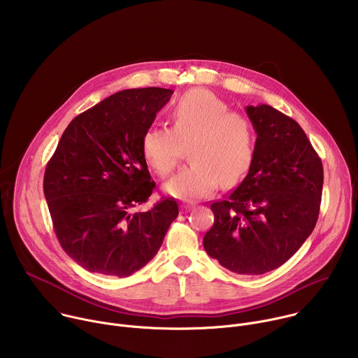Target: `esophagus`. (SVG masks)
<instances>
[{"mask_svg":"<svg viewBox=\"0 0 358 358\" xmlns=\"http://www.w3.org/2000/svg\"><path fill=\"white\" fill-rule=\"evenodd\" d=\"M192 208V203H189V202H184L182 206H181V210L182 211H189Z\"/></svg>","mask_w":358,"mask_h":358,"instance_id":"34e87169","label":"esophagus"}]
</instances>
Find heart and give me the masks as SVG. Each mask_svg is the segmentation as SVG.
Instances as JSON below:
<instances>
[{"label":"heart","instance_id":"1","mask_svg":"<svg viewBox=\"0 0 358 358\" xmlns=\"http://www.w3.org/2000/svg\"><path fill=\"white\" fill-rule=\"evenodd\" d=\"M173 129L148 127L141 138L143 156L160 177L176 169L184 145L191 164L178 171L164 189L171 196L194 201L210 195L222 182L238 184L255 152V130L248 116L229 112L222 99L206 89L184 93L171 108Z\"/></svg>","mask_w":358,"mask_h":358}]
</instances>
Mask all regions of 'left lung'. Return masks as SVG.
Listing matches in <instances>:
<instances>
[{"label":"left lung","mask_w":358,"mask_h":358,"mask_svg":"<svg viewBox=\"0 0 358 358\" xmlns=\"http://www.w3.org/2000/svg\"><path fill=\"white\" fill-rule=\"evenodd\" d=\"M257 133L243 181L214 202L203 248L239 275H264L290 259L313 232L322 201L323 166L303 129L269 105L245 109Z\"/></svg>","instance_id":"left-lung-1"}]
</instances>
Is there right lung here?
<instances>
[{
	"label": "right lung",
	"mask_w": 358,
	"mask_h": 358,
	"mask_svg": "<svg viewBox=\"0 0 358 358\" xmlns=\"http://www.w3.org/2000/svg\"><path fill=\"white\" fill-rule=\"evenodd\" d=\"M174 90L126 89L76 116L43 177V194L64 250L83 269L127 278L159 252L178 215L176 199L147 213L155 181L141 138Z\"/></svg>",
	"instance_id": "obj_1"
}]
</instances>
